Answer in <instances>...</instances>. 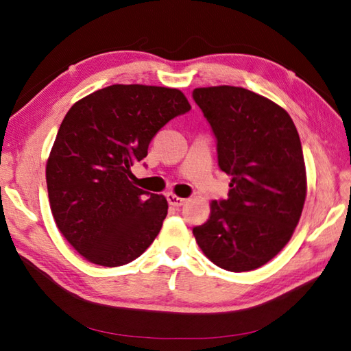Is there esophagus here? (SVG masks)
<instances>
[{
	"instance_id": "1",
	"label": "esophagus",
	"mask_w": 351,
	"mask_h": 351,
	"mask_svg": "<svg viewBox=\"0 0 351 351\" xmlns=\"http://www.w3.org/2000/svg\"><path fill=\"white\" fill-rule=\"evenodd\" d=\"M167 200H169L170 205H173V206H176V208H180V206H182L185 202H187V199L176 196L175 193H169V195H167Z\"/></svg>"
}]
</instances>
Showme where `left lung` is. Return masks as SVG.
I'll return each mask as SVG.
<instances>
[{"label":"left lung","instance_id":"1","mask_svg":"<svg viewBox=\"0 0 351 351\" xmlns=\"http://www.w3.org/2000/svg\"><path fill=\"white\" fill-rule=\"evenodd\" d=\"M193 98L217 138L219 166L232 178L228 199L213 200L193 235L217 267L255 270L299 225L308 190L299 132L287 110L247 88L199 87Z\"/></svg>","mask_w":351,"mask_h":351}]
</instances>
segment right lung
<instances>
[{"label": "right lung", "mask_w": 351, "mask_h": 351, "mask_svg": "<svg viewBox=\"0 0 351 351\" xmlns=\"http://www.w3.org/2000/svg\"><path fill=\"white\" fill-rule=\"evenodd\" d=\"M190 110L178 88L113 84L66 113L47 161L48 197L58 230L88 263L128 264L158 235L167 200L136 187L131 166Z\"/></svg>", "instance_id": "1"}]
</instances>
